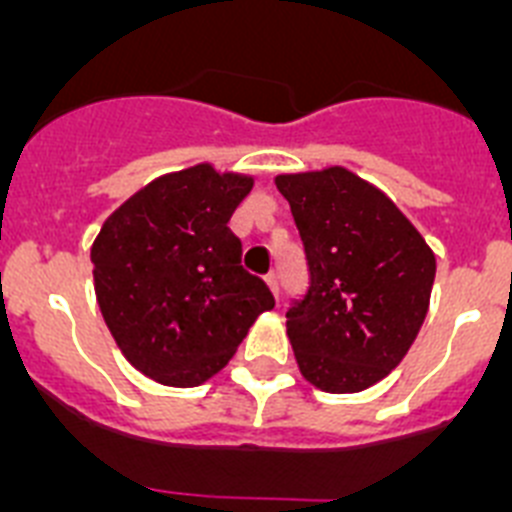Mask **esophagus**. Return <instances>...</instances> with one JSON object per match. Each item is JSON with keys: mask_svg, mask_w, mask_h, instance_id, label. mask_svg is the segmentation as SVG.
<instances>
[{"mask_svg": "<svg viewBox=\"0 0 512 512\" xmlns=\"http://www.w3.org/2000/svg\"><path fill=\"white\" fill-rule=\"evenodd\" d=\"M266 284H269L271 295L279 297V279H277V274H274V271H271V274H266Z\"/></svg>", "mask_w": 512, "mask_h": 512, "instance_id": "obj_1", "label": "esophagus"}]
</instances>
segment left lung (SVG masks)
<instances>
[{
	"instance_id": "8db88e82",
	"label": "left lung",
	"mask_w": 512,
	"mask_h": 512,
	"mask_svg": "<svg viewBox=\"0 0 512 512\" xmlns=\"http://www.w3.org/2000/svg\"><path fill=\"white\" fill-rule=\"evenodd\" d=\"M300 230L310 271L287 310L302 377L346 395L405 359L431 302L436 256L395 202L354 171L330 166L274 179Z\"/></svg>"
}]
</instances>
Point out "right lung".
Instances as JSON below:
<instances>
[{
	"label": "right lung",
	"instance_id": "right-lung-1",
	"mask_svg": "<svg viewBox=\"0 0 512 512\" xmlns=\"http://www.w3.org/2000/svg\"><path fill=\"white\" fill-rule=\"evenodd\" d=\"M253 176L174 171L122 202L92 243L99 310L125 359L169 387L215 377L261 312L264 279L241 266L230 215Z\"/></svg>",
	"mask_w": 512,
	"mask_h": 512
}]
</instances>
